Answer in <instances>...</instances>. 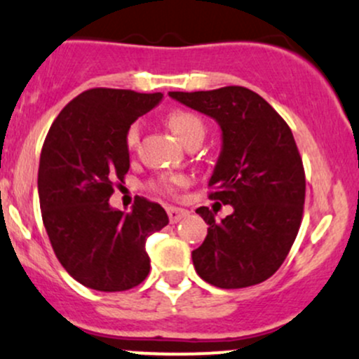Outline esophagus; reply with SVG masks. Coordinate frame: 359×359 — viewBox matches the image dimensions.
Wrapping results in <instances>:
<instances>
[{
  "label": "esophagus",
  "instance_id": "1",
  "mask_svg": "<svg viewBox=\"0 0 359 359\" xmlns=\"http://www.w3.org/2000/svg\"><path fill=\"white\" fill-rule=\"evenodd\" d=\"M168 215H169V221L175 224V222H180L181 219L187 217L188 210L180 209V207H168Z\"/></svg>",
  "mask_w": 359,
  "mask_h": 359
}]
</instances>
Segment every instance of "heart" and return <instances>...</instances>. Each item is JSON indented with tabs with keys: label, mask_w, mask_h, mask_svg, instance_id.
Instances as JSON below:
<instances>
[{
	"label": "heart",
	"mask_w": 359,
	"mask_h": 359,
	"mask_svg": "<svg viewBox=\"0 0 359 359\" xmlns=\"http://www.w3.org/2000/svg\"><path fill=\"white\" fill-rule=\"evenodd\" d=\"M168 125L169 128H171V132L175 133L183 144H187V142L190 140V138H194L195 135H203V132H205L202 119L194 113H188V111H172L168 116ZM138 138H140V125H138V123H133V125L126 130V147H137ZM187 183L188 178L184 175H164L161 176L159 181H157L159 188L164 191H175L176 188L184 187Z\"/></svg>",
	"instance_id": "b5f03b06"
}]
</instances>
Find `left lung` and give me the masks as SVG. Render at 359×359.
<instances>
[{
	"label": "left lung",
	"instance_id": "1",
	"mask_svg": "<svg viewBox=\"0 0 359 359\" xmlns=\"http://www.w3.org/2000/svg\"><path fill=\"white\" fill-rule=\"evenodd\" d=\"M169 97L217 121L221 154L209 187L212 200L233 207H198L205 241L194 250L195 271L222 289L264 283L283 265L302 224L304 171L294 137L264 97L245 87L169 92Z\"/></svg>",
	"mask_w": 359,
	"mask_h": 359
}]
</instances>
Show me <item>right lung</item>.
Instances as JSON below:
<instances>
[{"label": "right lung", "mask_w": 359, "mask_h": 359, "mask_svg": "<svg viewBox=\"0 0 359 359\" xmlns=\"http://www.w3.org/2000/svg\"><path fill=\"white\" fill-rule=\"evenodd\" d=\"M161 92L90 88L57 114L41 152L39 202L57 260L83 286L126 291L145 280V241L168 226L159 203L138 196L132 212L109 205L130 169L126 130L163 101Z\"/></svg>", "instance_id": "obj_1"}]
</instances>
